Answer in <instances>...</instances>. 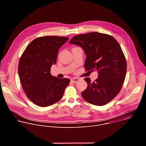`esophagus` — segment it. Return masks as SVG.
I'll return each instance as SVG.
<instances>
[{
    "label": "esophagus",
    "mask_w": 146,
    "mask_h": 146,
    "mask_svg": "<svg viewBox=\"0 0 146 146\" xmlns=\"http://www.w3.org/2000/svg\"><path fill=\"white\" fill-rule=\"evenodd\" d=\"M71 81L73 82H77L79 81V78H76V77H74V78H72L71 79Z\"/></svg>",
    "instance_id": "esophagus-1"
}]
</instances>
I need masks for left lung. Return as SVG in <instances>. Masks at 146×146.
I'll use <instances>...</instances> for the list:
<instances>
[{
    "label": "left lung",
    "instance_id": "8db88e82",
    "mask_svg": "<svg viewBox=\"0 0 146 146\" xmlns=\"http://www.w3.org/2000/svg\"><path fill=\"white\" fill-rule=\"evenodd\" d=\"M84 51L86 70H96L98 77L91 82L85 78L87 88L81 93L86 101L105 105L119 92L127 72V62L117 41L111 36L91 32L76 35L69 42Z\"/></svg>",
    "mask_w": 146,
    "mask_h": 146
}]
</instances>
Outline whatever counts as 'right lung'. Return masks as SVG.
<instances>
[{"mask_svg":"<svg viewBox=\"0 0 146 146\" xmlns=\"http://www.w3.org/2000/svg\"><path fill=\"white\" fill-rule=\"evenodd\" d=\"M69 38L59 36L40 37L27 46L18 64L21 82L27 97L35 105L47 107L63 97L70 80L59 78L50 73L56 64L60 47Z\"/></svg>","mask_w":146,"mask_h":146,"instance_id":"1","label":"right lung"}]
</instances>
